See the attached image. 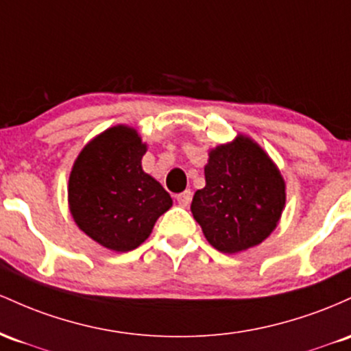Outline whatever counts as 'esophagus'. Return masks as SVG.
<instances>
[{
	"label": "esophagus",
	"instance_id": "34e87169",
	"mask_svg": "<svg viewBox=\"0 0 351 351\" xmlns=\"http://www.w3.org/2000/svg\"><path fill=\"white\" fill-rule=\"evenodd\" d=\"M176 199H177V202H179L180 207H187L192 200V192L191 191L180 192V194H177Z\"/></svg>",
	"mask_w": 351,
	"mask_h": 351
}]
</instances>
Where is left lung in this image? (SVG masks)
<instances>
[{
    "mask_svg": "<svg viewBox=\"0 0 351 351\" xmlns=\"http://www.w3.org/2000/svg\"><path fill=\"white\" fill-rule=\"evenodd\" d=\"M204 174L206 187L194 194L191 210L214 249L237 254L275 230L285 207V180L250 137L212 149Z\"/></svg>",
    "mask_w": 351,
    "mask_h": 351,
    "instance_id": "8db88e82",
    "label": "left lung"
}]
</instances>
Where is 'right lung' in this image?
<instances>
[{"mask_svg":"<svg viewBox=\"0 0 351 351\" xmlns=\"http://www.w3.org/2000/svg\"><path fill=\"white\" fill-rule=\"evenodd\" d=\"M145 151L136 129L114 125L84 145L71 171V215L109 250L137 249L172 206L169 192L143 171Z\"/></svg>","mask_w":351,"mask_h":351,"instance_id":"right-lung-1","label":"right lung"}]
</instances>
